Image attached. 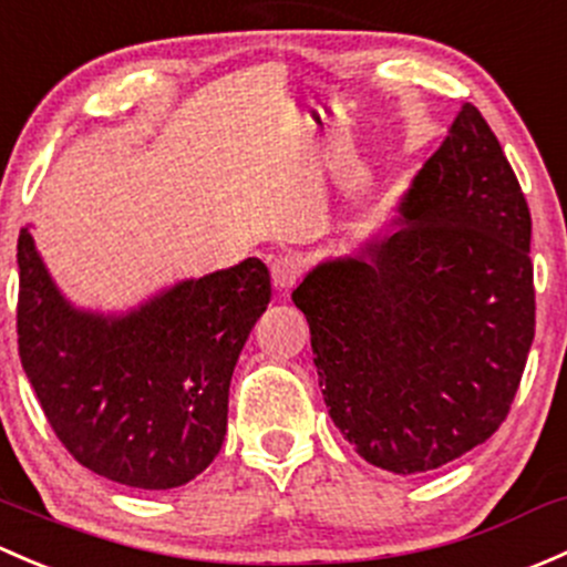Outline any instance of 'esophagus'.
<instances>
[{"mask_svg": "<svg viewBox=\"0 0 567 567\" xmlns=\"http://www.w3.org/2000/svg\"><path fill=\"white\" fill-rule=\"evenodd\" d=\"M307 274V258L299 252H288L279 255L277 260L271 264V282L277 290H290L296 282Z\"/></svg>", "mask_w": 567, "mask_h": 567, "instance_id": "obj_1", "label": "esophagus"}]
</instances>
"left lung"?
I'll return each instance as SVG.
<instances>
[{"mask_svg": "<svg viewBox=\"0 0 567 567\" xmlns=\"http://www.w3.org/2000/svg\"><path fill=\"white\" fill-rule=\"evenodd\" d=\"M389 238L293 290L326 408L374 467H443L497 432L535 337L527 200L475 105L426 159Z\"/></svg>", "mask_w": 567, "mask_h": 567, "instance_id": "obj_1", "label": "left lung"}]
</instances>
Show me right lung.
I'll use <instances>...</instances> for the list:
<instances>
[{
  "instance_id": "add662e5",
  "label": "right lung",
  "mask_w": 567,
  "mask_h": 567,
  "mask_svg": "<svg viewBox=\"0 0 567 567\" xmlns=\"http://www.w3.org/2000/svg\"><path fill=\"white\" fill-rule=\"evenodd\" d=\"M271 301L264 260L187 279L124 318L79 312L18 234V355L75 462L133 488H176L219 454L230 374Z\"/></svg>"
}]
</instances>
